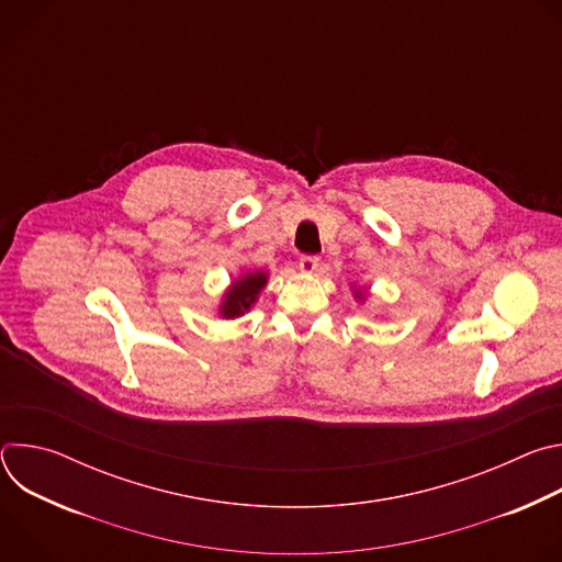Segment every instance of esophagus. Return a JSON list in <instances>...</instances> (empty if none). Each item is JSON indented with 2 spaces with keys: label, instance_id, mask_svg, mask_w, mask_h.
Returning a JSON list of instances; mask_svg holds the SVG:
<instances>
[{
  "label": "esophagus",
  "instance_id": "esophagus-1",
  "mask_svg": "<svg viewBox=\"0 0 562 562\" xmlns=\"http://www.w3.org/2000/svg\"><path fill=\"white\" fill-rule=\"evenodd\" d=\"M300 271L302 273H306V276H311V273H315L317 271V267H319V260L317 258H313V256H304V258H300Z\"/></svg>",
  "mask_w": 562,
  "mask_h": 562
}]
</instances>
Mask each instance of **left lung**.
Instances as JSON below:
<instances>
[{
    "label": "left lung",
    "instance_id": "1",
    "mask_svg": "<svg viewBox=\"0 0 562 562\" xmlns=\"http://www.w3.org/2000/svg\"><path fill=\"white\" fill-rule=\"evenodd\" d=\"M351 293H353V297H356L360 304H367V300H369V291H367L364 286H358V284L353 286V284H351Z\"/></svg>",
    "mask_w": 562,
    "mask_h": 562
}]
</instances>
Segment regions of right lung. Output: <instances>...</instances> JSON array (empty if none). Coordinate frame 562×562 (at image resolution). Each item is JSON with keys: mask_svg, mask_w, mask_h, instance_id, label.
Masks as SVG:
<instances>
[{"mask_svg": "<svg viewBox=\"0 0 562 562\" xmlns=\"http://www.w3.org/2000/svg\"><path fill=\"white\" fill-rule=\"evenodd\" d=\"M269 282V271L256 269V271H245L239 273L222 293L220 304H217V315L222 319H235L239 315H245L254 308L258 302L260 293L265 291Z\"/></svg>", "mask_w": 562, "mask_h": 562, "instance_id": "right-lung-1", "label": "right lung"}]
</instances>
